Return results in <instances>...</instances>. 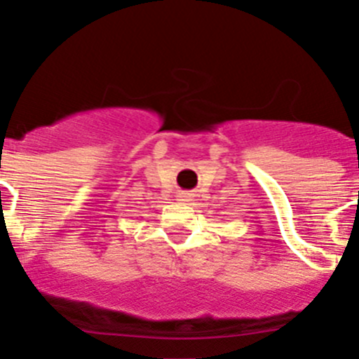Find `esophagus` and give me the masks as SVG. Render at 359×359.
I'll list each match as a JSON object with an SVG mask.
<instances>
[{"label": "esophagus", "mask_w": 359, "mask_h": 359, "mask_svg": "<svg viewBox=\"0 0 359 359\" xmlns=\"http://www.w3.org/2000/svg\"><path fill=\"white\" fill-rule=\"evenodd\" d=\"M191 200V196H189V194H187V193H182V194H180V196H179V201H189Z\"/></svg>", "instance_id": "obj_1"}]
</instances>
